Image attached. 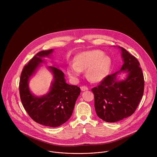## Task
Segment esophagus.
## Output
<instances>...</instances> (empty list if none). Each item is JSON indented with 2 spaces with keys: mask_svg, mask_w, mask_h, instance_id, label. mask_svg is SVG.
Returning a JSON list of instances; mask_svg holds the SVG:
<instances>
[{
  "mask_svg": "<svg viewBox=\"0 0 157 157\" xmlns=\"http://www.w3.org/2000/svg\"><path fill=\"white\" fill-rule=\"evenodd\" d=\"M81 89L82 91H85L88 90V88H87V87H86L85 86H82L81 87Z\"/></svg>",
  "mask_w": 157,
  "mask_h": 157,
  "instance_id": "34e87169",
  "label": "esophagus"
}]
</instances>
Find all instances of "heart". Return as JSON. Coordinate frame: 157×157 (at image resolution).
I'll list each match as a JSON object with an SVG mask.
<instances>
[{
    "label": "heart",
    "mask_w": 157,
    "mask_h": 157,
    "mask_svg": "<svg viewBox=\"0 0 157 157\" xmlns=\"http://www.w3.org/2000/svg\"><path fill=\"white\" fill-rule=\"evenodd\" d=\"M73 63L67 68L69 76L77 78L80 76L81 71L86 70V77L93 82L103 80L109 75L112 66L110 58L98 50L78 54L75 57Z\"/></svg>",
    "instance_id": "obj_1"
}]
</instances>
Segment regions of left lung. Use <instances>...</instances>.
Segmentation results:
<instances>
[{"label": "left lung", "instance_id": "8db88e82", "mask_svg": "<svg viewBox=\"0 0 157 157\" xmlns=\"http://www.w3.org/2000/svg\"><path fill=\"white\" fill-rule=\"evenodd\" d=\"M124 63L121 69L107 76L91 91L98 116L107 122H116L132 116L137 109L144 91V78L140 63L125 48L120 47ZM128 73L122 81L117 79L121 72Z\"/></svg>", "mask_w": 157, "mask_h": 157}]
</instances>
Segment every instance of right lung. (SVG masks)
Returning a JSON list of instances; mask_svg holds the SVG:
<instances>
[{
  "label": "right lung",
  "mask_w": 157,
  "mask_h": 157,
  "mask_svg": "<svg viewBox=\"0 0 157 157\" xmlns=\"http://www.w3.org/2000/svg\"><path fill=\"white\" fill-rule=\"evenodd\" d=\"M53 50L41 51L30 60L21 71L19 82L20 99L29 116L36 122L47 127H56L64 124L71 116L76 101L81 93L77 86L66 83L64 73L59 68L50 66L54 81L46 95L36 97L29 87V80L42 63Z\"/></svg>",
  "instance_id": "1"
}]
</instances>
